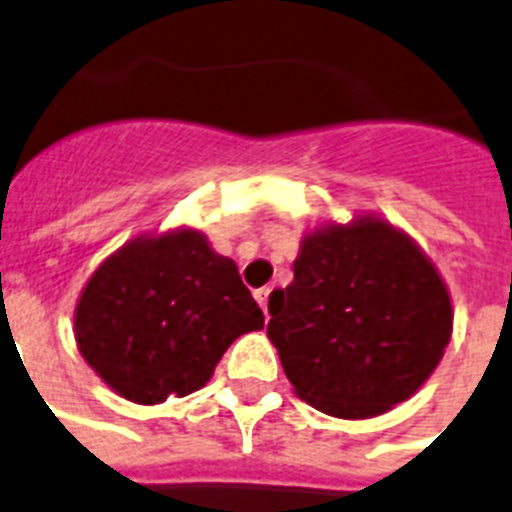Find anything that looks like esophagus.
I'll use <instances>...</instances> for the list:
<instances>
[{
  "mask_svg": "<svg viewBox=\"0 0 512 512\" xmlns=\"http://www.w3.org/2000/svg\"><path fill=\"white\" fill-rule=\"evenodd\" d=\"M269 293H272L269 288H259L256 293H253V296H256V301H259L261 312L267 314V317H269Z\"/></svg>",
  "mask_w": 512,
  "mask_h": 512,
  "instance_id": "1",
  "label": "esophagus"
}]
</instances>
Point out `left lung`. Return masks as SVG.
<instances>
[{
	"label": "left lung",
	"mask_w": 512,
	"mask_h": 512,
	"mask_svg": "<svg viewBox=\"0 0 512 512\" xmlns=\"http://www.w3.org/2000/svg\"><path fill=\"white\" fill-rule=\"evenodd\" d=\"M269 341L298 399L343 420L407 402L452 338L447 282L383 216L301 237L293 282L269 296Z\"/></svg>",
	"instance_id": "left-lung-1"
}]
</instances>
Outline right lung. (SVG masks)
<instances>
[{"instance_id":"add662e5","label":"right lung","mask_w":512,"mask_h":512,"mask_svg":"<svg viewBox=\"0 0 512 512\" xmlns=\"http://www.w3.org/2000/svg\"><path fill=\"white\" fill-rule=\"evenodd\" d=\"M261 327L237 264L195 227L121 245L94 269L73 312L81 357L134 404L203 388L230 343Z\"/></svg>"}]
</instances>
